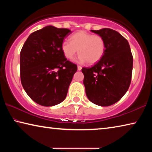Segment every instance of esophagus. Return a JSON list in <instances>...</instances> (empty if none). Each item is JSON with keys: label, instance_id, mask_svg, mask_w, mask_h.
<instances>
[{"label": "esophagus", "instance_id": "obj_1", "mask_svg": "<svg viewBox=\"0 0 152 152\" xmlns=\"http://www.w3.org/2000/svg\"><path fill=\"white\" fill-rule=\"evenodd\" d=\"M78 70H82V67L80 66H78Z\"/></svg>", "mask_w": 152, "mask_h": 152}]
</instances>
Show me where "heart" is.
Wrapping results in <instances>:
<instances>
[{"label":"heart","instance_id":"obj_1","mask_svg":"<svg viewBox=\"0 0 152 152\" xmlns=\"http://www.w3.org/2000/svg\"><path fill=\"white\" fill-rule=\"evenodd\" d=\"M70 41L61 44V50L68 60H72L78 51L79 62L94 64L101 60L104 53L105 42L101 35L79 31L71 36Z\"/></svg>","mask_w":152,"mask_h":152}]
</instances>
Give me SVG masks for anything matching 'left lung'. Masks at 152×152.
Segmentation results:
<instances>
[{
	"label": "left lung",
	"mask_w": 152,
	"mask_h": 152,
	"mask_svg": "<svg viewBox=\"0 0 152 152\" xmlns=\"http://www.w3.org/2000/svg\"><path fill=\"white\" fill-rule=\"evenodd\" d=\"M105 42L102 58L91 68H82L88 99L94 104L108 107L119 101L132 80L133 56L127 40L115 30H91Z\"/></svg>",
	"instance_id": "left-lung-1"
}]
</instances>
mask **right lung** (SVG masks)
Wrapping results in <instances>:
<instances>
[{
  "instance_id": "right-lung-1",
  "label": "right lung",
  "mask_w": 152,
  "mask_h": 152,
  "mask_svg": "<svg viewBox=\"0 0 152 152\" xmlns=\"http://www.w3.org/2000/svg\"><path fill=\"white\" fill-rule=\"evenodd\" d=\"M70 29L47 26L32 33L20 53V81L25 91L36 103L51 107L66 99L77 65L61 50Z\"/></svg>"
}]
</instances>
